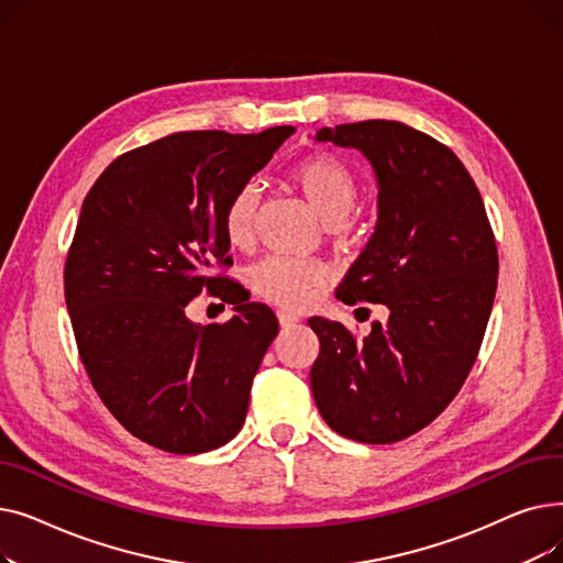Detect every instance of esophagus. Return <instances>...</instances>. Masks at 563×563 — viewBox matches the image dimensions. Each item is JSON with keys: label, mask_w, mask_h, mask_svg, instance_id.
<instances>
[{"label": "esophagus", "mask_w": 563, "mask_h": 563, "mask_svg": "<svg viewBox=\"0 0 563 563\" xmlns=\"http://www.w3.org/2000/svg\"><path fill=\"white\" fill-rule=\"evenodd\" d=\"M278 323H280V329H291V327H297V323H299V317L280 310L278 312Z\"/></svg>", "instance_id": "1"}]
</instances>
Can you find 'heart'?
Masks as SVG:
<instances>
[{
	"instance_id": "heart-1",
	"label": "heart",
	"mask_w": 563,
	"mask_h": 563,
	"mask_svg": "<svg viewBox=\"0 0 563 563\" xmlns=\"http://www.w3.org/2000/svg\"><path fill=\"white\" fill-rule=\"evenodd\" d=\"M291 185L310 205L323 225L338 228L356 210L361 185L353 170L329 153H317L297 162L289 170ZM260 189L244 185L232 194L223 210V234L232 249H249L255 234ZM327 266L314 260L266 257L251 269V287L262 299L283 308H301L327 280Z\"/></svg>"
}]
</instances>
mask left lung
<instances>
[{"label":"left lung","mask_w":563,"mask_h":563,"mask_svg":"<svg viewBox=\"0 0 563 563\" xmlns=\"http://www.w3.org/2000/svg\"><path fill=\"white\" fill-rule=\"evenodd\" d=\"M376 177V225L338 299L383 303L363 340L312 317L319 356L310 388L323 422L386 445L433 422L479 353L497 289V249L479 189L448 145L397 121L321 128Z\"/></svg>","instance_id":"8db88e82"}]
</instances>
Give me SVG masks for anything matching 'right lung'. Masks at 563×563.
I'll return each mask as SVG.
<instances>
[{
    "mask_svg": "<svg viewBox=\"0 0 563 563\" xmlns=\"http://www.w3.org/2000/svg\"><path fill=\"white\" fill-rule=\"evenodd\" d=\"M291 134H170L111 162L81 205L64 274L79 356L113 418L157 450L210 452L246 420L278 319L210 272L228 262V200ZM202 286L235 306L230 322L186 317Z\"/></svg>",
    "mask_w": 563,
    "mask_h": 563,
    "instance_id": "add662e5",
    "label": "right lung"
}]
</instances>
